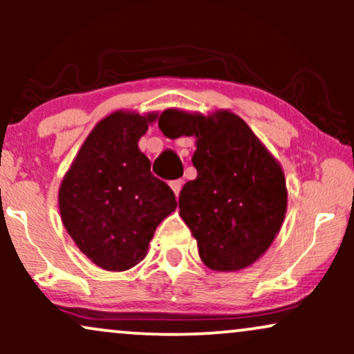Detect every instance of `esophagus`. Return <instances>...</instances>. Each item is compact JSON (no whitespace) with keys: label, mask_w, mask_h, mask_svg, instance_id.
Instances as JSON below:
<instances>
[{"label":"esophagus","mask_w":354,"mask_h":354,"mask_svg":"<svg viewBox=\"0 0 354 354\" xmlns=\"http://www.w3.org/2000/svg\"><path fill=\"white\" fill-rule=\"evenodd\" d=\"M183 180H173V181H169V186H171V189L174 191V194H180V191H181V188H183Z\"/></svg>","instance_id":"esophagus-1"}]
</instances>
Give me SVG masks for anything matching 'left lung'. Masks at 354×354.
<instances>
[{
	"label": "left lung",
	"instance_id": "8db88e82",
	"mask_svg": "<svg viewBox=\"0 0 354 354\" xmlns=\"http://www.w3.org/2000/svg\"><path fill=\"white\" fill-rule=\"evenodd\" d=\"M163 135L196 136V180L180 193V214L196 238L200 258L214 271L253 265L270 248L286 213V183L278 161L241 118L168 109Z\"/></svg>",
	"mask_w": 354,
	"mask_h": 354
}]
</instances>
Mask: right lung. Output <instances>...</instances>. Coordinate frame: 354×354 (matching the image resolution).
<instances>
[{
    "mask_svg": "<svg viewBox=\"0 0 354 354\" xmlns=\"http://www.w3.org/2000/svg\"><path fill=\"white\" fill-rule=\"evenodd\" d=\"M154 120L123 111L101 120L61 183L64 228L103 270L124 271L143 261L156 226L176 208L173 189L153 176L138 148Z\"/></svg>",
    "mask_w": 354,
    "mask_h": 354,
    "instance_id": "right-lung-1",
    "label": "right lung"
}]
</instances>
